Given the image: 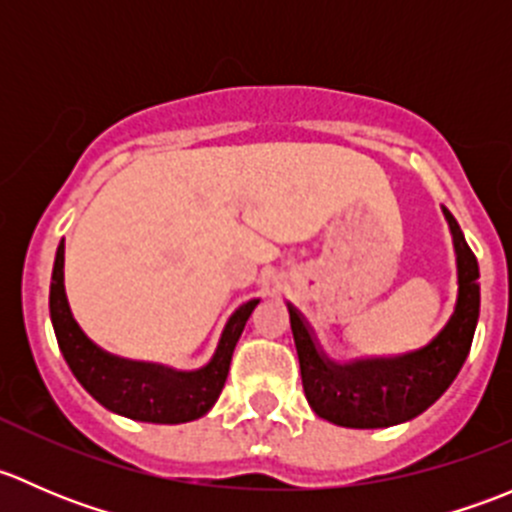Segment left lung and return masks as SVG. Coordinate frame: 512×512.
<instances>
[{"label":"left lung","mask_w":512,"mask_h":512,"mask_svg":"<svg viewBox=\"0 0 512 512\" xmlns=\"http://www.w3.org/2000/svg\"><path fill=\"white\" fill-rule=\"evenodd\" d=\"M453 235L458 297L446 327L416 352L366 359H329L307 319L287 304L304 396L319 418L344 428H389L436 404L471 352L480 314L478 260L456 218L443 208Z\"/></svg>","instance_id":"1"}]
</instances>
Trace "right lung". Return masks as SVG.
<instances>
[{
    "instance_id": "obj_1",
    "label": "right lung",
    "mask_w": 512,
    "mask_h": 512,
    "mask_svg": "<svg viewBox=\"0 0 512 512\" xmlns=\"http://www.w3.org/2000/svg\"><path fill=\"white\" fill-rule=\"evenodd\" d=\"M260 299L240 304L227 319L213 359L195 371H178L153 361H133L103 352L71 314L64 289V240L56 247L49 312L56 342L79 384L118 416L146 423H185L205 416L223 391L232 352Z\"/></svg>"
}]
</instances>
